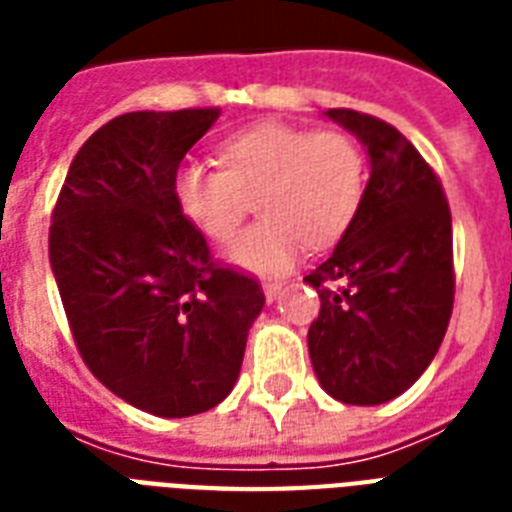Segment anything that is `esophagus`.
<instances>
[{
	"mask_svg": "<svg viewBox=\"0 0 512 512\" xmlns=\"http://www.w3.org/2000/svg\"><path fill=\"white\" fill-rule=\"evenodd\" d=\"M263 292H265V300H268V303H273V300H276L281 292V281H265Z\"/></svg>",
	"mask_w": 512,
	"mask_h": 512,
	"instance_id": "obj_1",
	"label": "esophagus"
}]
</instances>
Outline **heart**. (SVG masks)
Returning <instances> with one entry per match:
<instances>
[{
    "instance_id": "heart-1",
    "label": "heart",
    "mask_w": 512,
    "mask_h": 512,
    "mask_svg": "<svg viewBox=\"0 0 512 512\" xmlns=\"http://www.w3.org/2000/svg\"><path fill=\"white\" fill-rule=\"evenodd\" d=\"M220 156L225 170L183 164L172 191L180 212L212 241L231 239L257 196L263 220L228 247V260L249 271L281 273L305 244L329 247L364 196L366 162L348 132L257 124L228 140Z\"/></svg>"
}]
</instances>
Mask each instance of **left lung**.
<instances>
[{
	"label": "left lung",
	"instance_id": "1",
	"mask_svg": "<svg viewBox=\"0 0 512 512\" xmlns=\"http://www.w3.org/2000/svg\"><path fill=\"white\" fill-rule=\"evenodd\" d=\"M366 148L372 172L335 252L305 276L321 297L308 353L321 388L377 406L420 380L454 305L452 215L436 172L377 116L329 108Z\"/></svg>",
	"mask_w": 512,
	"mask_h": 512
}]
</instances>
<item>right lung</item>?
<instances>
[{
    "label": "right lung",
    "instance_id": "1",
    "mask_svg": "<svg viewBox=\"0 0 512 512\" xmlns=\"http://www.w3.org/2000/svg\"><path fill=\"white\" fill-rule=\"evenodd\" d=\"M217 108L132 111L79 148L52 209L50 265L90 372L156 417L217 406L265 305L252 276L212 263L175 201V172Z\"/></svg>",
    "mask_w": 512,
    "mask_h": 512
}]
</instances>
